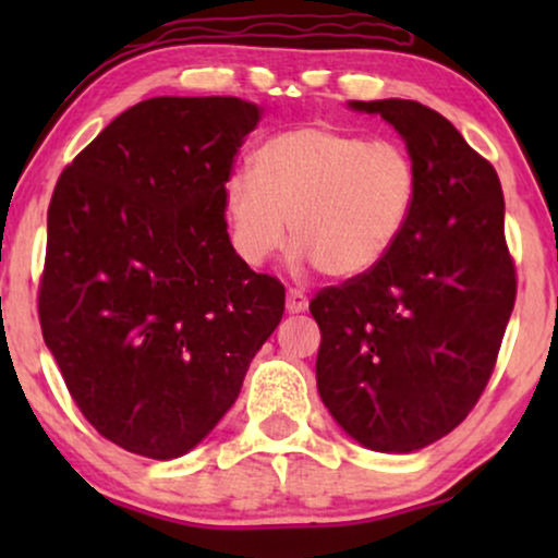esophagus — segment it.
Wrapping results in <instances>:
<instances>
[{
	"label": "esophagus",
	"instance_id": "1",
	"mask_svg": "<svg viewBox=\"0 0 558 558\" xmlns=\"http://www.w3.org/2000/svg\"><path fill=\"white\" fill-rule=\"evenodd\" d=\"M307 294H304L302 292V289H289V292H287V310L289 312H292V315H294V312H304V310H307Z\"/></svg>",
	"mask_w": 558,
	"mask_h": 558
}]
</instances>
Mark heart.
Listing matches in <instances>:
<instances>
[{
	"instance_id": "1",
	"label": "heart",
	"mask_w": 558,
	"mask_h": 558,
	"mask_svg": "<svg viewBox=\"0 0 558 558\" xmlns=\"http://www.w3.org/2000/svg\"><path fill=\"white\" fill-rule=\"evenodd\" d=\"M418 172L401 144L310 124L266 140L254 174L228 178L226 218L239 256L262 266L284 246L335 279L361 277L391 254L416 205Z\"/></svg>"
}]
</instances>
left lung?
I'll list each match as a JSON object with an SVG mask.
<instances>
[{"label": "left lung", "mask_w": 558, "mask_h": 558, "mask_svg": "<svg viewBox=\"0 0 558 558\" xmlns=\"http://www.w3.org/2000/svg\"><path fill=\"white\" fill-rule=\"evenodd\" d=\"M407 140L418 172L407 231L376 269L325 287L317 388L342 429L376 452H416L483 396L515 304L495 167L429 106L353 101Z\"/></svg>", "instance_id": "left-lung-1"}]
</instances>
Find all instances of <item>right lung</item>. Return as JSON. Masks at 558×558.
I'll return each mask as SVG.
<instances>
[{
  "label": "right lung",
  "instance_id": "right-lung-1",
  "mask_svg": "<svg viewBox=\"0 0 558 558\" xmlns=\"http://www.w3.org/2000/svg\"><path fill=\"white\" fill-rule=\"evenodd\" d=\"M262 106L157 96L60 172L37 315L68 393L104 439L172 460L239 399L284 284L228 239L223 190Z\"/></svg>",
  "mask_w": 558,
  "mask_h": 558
}]
</instances>
